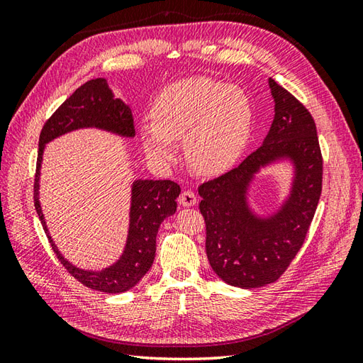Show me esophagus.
Wrapping results in <instances>:
<instances>
[{
    "mask_svg": "<svg viewBox=\"0 0 363 363\" xmlns=\"http://www.w3.org/2000/svg\"><path fill=\"white\" fill-rule=\"evenodd\" d=\"M177 201H179V204L184 206V207L195 206L196 204V195L191 190H182L179 198H177Z\"/></svg>",
    "mask_w": 363,
    "mask_h": 363,
    "instance_id": "1",
    "label": "esophagus"
}]
</instances>
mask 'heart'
<instances>
[{
    "label": "heart",
    "mask_w": 363,
    "mask_h": 363,
    "mask_svg": "<svg viewBox=\"0 0 363 363\" xmlns=\"http://www.w3.org/2000/svg\"><path fill=\"white\" fill-rule=\"evenodd\" d=\"M152 123L140 137L151 157H174V142L184 140L190 168L198 174H220L240 157L250 138L252 111L243 90L206 76L174 82L151 107Z\"/></svg>",
    "instance_id": "obj_1"
}]
</instances>
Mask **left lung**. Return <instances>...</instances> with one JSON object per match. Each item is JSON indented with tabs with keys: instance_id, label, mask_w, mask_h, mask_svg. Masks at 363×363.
I'll list each match as a JSON object with an SVG mask.
<instances>
[{
	"instance_id": "left-lung-1",
	"label": "left lung",
	"mask_w": 363,
	"mask_h": 363,
	"mask_svg": "<svg viewBox=\"0 0 363 363\" xmlns=\"http://www.w3.org/2000/svg\"><path fill=\"white\" fill-rule=\"evenodd\" d=\"M269 89L274 120L260 148L198 189L209 264L223 281L242 289L264 287L284 274L306 240L321 195L323 156L312 115L274 79ZM279 157L294 160L296 182L283 209L262 220L249 212L244 194L252 174Z\"/></svg>"
}]
</instances>
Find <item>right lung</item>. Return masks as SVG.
Wrapping results in <instances>:
<instances>
[{
    "mask_svg": "<svg viewBox=\"0 0 363 363\" xmlns=\"http://www.w3.org/2000/svg\"><path fill=\"white\" fill-rule=\"evenodd\" d=\"M96 126L126 137L135 135L134 118L129 107L118 98H113L112 90L106 79H90L82 84L74 94L67 98L57 107L51 117L45 121L40 137H38L37 167L34 179V206L42 226L48 235L43 213L38 204V174L43 145L57 135L70 133L78 128ZM181 194V187L173 181H135L133 186V204H130V226L125 254L117 264L103 269V272H84L73 267L60 256L56 245L51 243L60 264L76 281L86 287L104 291L121 293L142 279L151 268L156 256V237L160 223L176 212V198Z\"/></svg>",
    "mask_w": 363,
    "mask_h": 363,
    "instance_id": "obj_1",
    "label": "right lung"
}]
</instances>
